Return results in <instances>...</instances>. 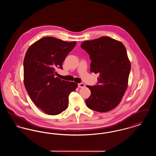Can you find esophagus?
Here are the masks:
<instances>
[{"label":"esophagus","mask_w":156,"mask_h":156,"mask_svg":"<svg viewBox=\"0 0 156 156\" xmlns=\"http://www.w3.org/2000/svg\"><path fill=\"white\" fill-rule=\"evenodd\" d=\"M78 86L79 88H84L85 87V84L83 83H80L78 84Z\"/></svg>","instance_id":"34e87169"}]
</instances>
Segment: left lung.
Listing matches in <instances>:
<instances>
[{
	"instance_id": "obj_1",
	"label": "left lung",
	"mask_w": 156,
	"mask_h": 156,
	"mask_svg": "<svg viewBox=\"0 0 156 156\" xmlns=\"http://www.w3.org/2000/svg\"><path fill=\"white\" fill-rule=\"evenodd\" d=\"M81 47L89 54L90 72L99 75L97 85L87 86L91 92L87 106L95 111H110L121 102L128 86L131 66L126 48L106 36L84 41Z\"/></svg>"
}]
</instances>
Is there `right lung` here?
Listing matches in <instances>:
<instances>
[{
	"instance_id": "right-lung-1",
	"label": "right lung",
	"mask_w": 156,
	"mask_h": 156,
	"mask_svg": "<svg viewBox=\"0 0 156 156\" xmlns=\"http://www.w3.org/2000/svg\"><path fill=\"white\" fill-rule=\"evenodd\" d=\"M45 37L31 45L24 59V84L32 101L45 113L57 115L66 110L68 97L78 84L56 77L57 68L76 45Z\"/></svg>"
}]
</instances>
